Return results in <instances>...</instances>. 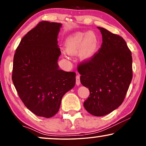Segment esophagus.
<instances>
[{
	"mask_svg": "<svg viewBox=\"0 0 146 146\" xmlns=\"http://www.w3.org/2000/svg\"><path fill=\"white\" fill-rule=\"evenodd\" d=\"M80 75H77L76 76V84L77 86H79L80 84Z\"/></svg>",
	"mask_w": 146,
	"mask_h": 146,
	"instance_id": "34e87169",
	"label": "esophagus"
}]
</instances>
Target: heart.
Segmentation results:
<instances>
[{
  "label": "heart",
  "instance_id": "heart-1",
  "mask_svg": "<svg viewBox=\"0 0 146 146\" xmlns=\"http://www.w3.org/2000/svg\"><path fill=\"white\" fill-rule=\"evenodd\" d=\"M99 41L97 36L93 32L87 33H76L70 36L66 40V50L70 54L80 51V56L82 60L91 58L96 53Z\"/></svg>",
  "mask_w": 146,
  "mask_h": 146
}]
</instances>
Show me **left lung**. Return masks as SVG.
<instances>
[{"mask_svg": "<svg viewBox=\"0 0 146 146\" xmlns=\"http://www.w3.org/2000/svg\"><path fill=\"white\" fill-rule=\"evenodd\" d=\"M102 43L90 59L78 66L82 84L90 96L84 102L88 112L103 116L117 108L124 100L132 79V57L120 36L98 27Z\"/></svg>", "mask_w": 146, "mask_h": 146, "instance_id": "8db88e82", "label": "left lung"}]
</instances>
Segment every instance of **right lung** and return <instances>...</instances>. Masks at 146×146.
<instances>
[{"instance_id": "1", "label": "right lung", "mask_w": 146, "mask_h": 146, "mask_svg": "<svg viewBox=\"0 0 146 146\" xmlns=\"http://www.w3.org/2000/svg\"><path fill=\"white\" fill-rule=\"evenodd\" d=\"M60 23L42 21L30 31L14 56L12 80L25 106L38 116L51 117L63 96L74 86L76 73L59 69Z\"/></svg>"}]
</instances>
